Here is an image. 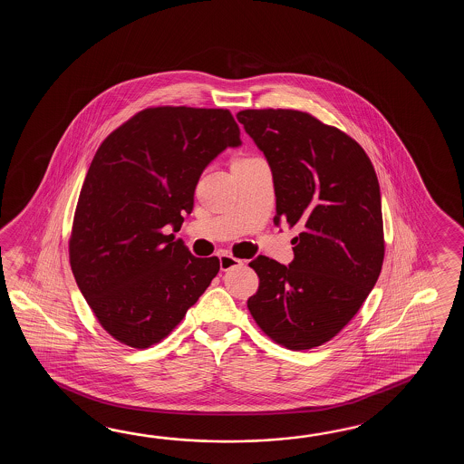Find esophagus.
<instances>
[{"label": "esophagus", "instance_id": "1", "mask_svg": "<svg viewBox=\"0 0 464 464\" xmlns=\"http://www.w3.org/2000/svg\"><path fill=\"white\" fill-rule=\"evenodd\" d=\"M218 260H220V270L222 272H227L230 268L242 266V260H238L236 256H228V254L218 256Z\"/></svg>", "mask_w": 464, "mask_h": 464}]
</instances>
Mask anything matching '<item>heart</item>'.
Instances as JSON below:
<instances>
[{
  "label": "heart",
  "instance_id": "b5f03b06",
  "mask_svg": "<svg viewBox=\"0 0 464 464\" xmlns=\"http://www.w3.org/2000/svg\"><path fill=\"white\" fill-rule=\"evenodd\" d=\"M250 160H254V158H237V159H234V162H232V168H234V166H240V164H246V162H250Z\"/></svg>",
  "mask_w": 464,
  "mask_h": 464
}]
</instances>
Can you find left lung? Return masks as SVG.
Here are the masks:
<instances>
[{
  "mask_svg": "<svg viewBox=\"0 0 464 464\" xmlns=\"http://www.w3.org/2000/svg\"><path fill=\"white\" fill-rule=\"evenodd\" d=\"M237 119L272 170L276 226L304 228L290 266L262 256L248 264L260 284L246 306L278 345H324L356 315L382 272L375 169L355 139L308 112L246 109Z\"/></svg>",
  "mask_w": 464,
  "mask_h": 464,
  "instance_id": "obj_1",
  "label": "left lung"
}]
</instances>
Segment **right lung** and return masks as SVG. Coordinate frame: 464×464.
Masks as SVG:
<instances>
[{
  "label": "right lung",
  "mask_w": 464,
  "mask_h": 464,
  "mask_svg": "<svg viewBox=\"0 0 464 464\" xmlns=\"http://www.w3.org/2000/svg\"><path fill=\"white\" fill-rule=\"evenodd\" d=\"M240 144L227 109L160 106L99 146L74 212L70 264L92 314L121 343H159L218 276V256H192L162 228L180 230L204 169Z\"/></svg>",
  "instance_id": "right-lung-1"
}]
</instances>
